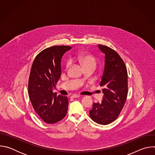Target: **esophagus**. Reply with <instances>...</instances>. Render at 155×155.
<instances>
[{
  "instance_id": "esophagus-1",
  "label": "esophagus",
  "mask_w": 155,
  "mask_h": 155,
  "mask_svg": "<svg viewBox=\"0 0 155 155\" xmlns=\"http://www.w3.org/2000/svg\"><path fill=\"white\" fill-rule=\"evenodd\" d=\"M80 95H78V94H73L72 96H71V98H78L80 97Z\"/></svg>"
}]
</instances>
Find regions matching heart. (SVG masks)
<instances>
[{"label": "heart", "instance_id": "obj_1", "mask_svg": "<svg viewBox=\"0 0 155 155\" xmlns=\"http://www.w3.org/2000/svg\"><path fill=\"white\" fill-rule=\"evenodd\" d=\"M78 61L83 68H93L95 69L96 66V59L91 54H83L78 57ZM71 64V61H68L65 65V69H68Z\"/></svg>", "mask_w": 155, "mask_h": 155}]
</instances>
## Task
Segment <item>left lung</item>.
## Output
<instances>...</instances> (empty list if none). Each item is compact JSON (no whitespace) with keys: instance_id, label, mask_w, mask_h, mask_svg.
Wrapping results in <instances>:
<instances>
[{"instance_id":"8db88e82","label":"left lung","mask_w":155,"mask_h":155,"mask_svg":"<svg viewBox=\"0 0 155 155\" xmlns=\"http://www.w3.org/2000/svg\"><path fill=\"white\" fill-rule=\"evenodd\" d=\"M98 47L105 54V67L100 82L104 96L102 102L93 104L90 116L96 123L106 125L118 117L124 105L128 91L127 72L123 60L115 50L102 45Z\"/></svg>"}]
</instances>
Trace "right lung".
I'll return each instance as SVG.
<instances>
[{
    "label": "right lung",
    "mask_w": 155,
    "mask_h": 155,
    "mask_svg": "<svg viewBox=\"0 0 155 155\" xmlns=\"http://www.w3.org/2000/svg\"><path fill=\"white\" fill-rule=\"evenodd\" d=\"M72 48L58 45L47 48L35 57L29 75L28 94L34 109L47 123L62 120L68 112V98L57 96L53 88L61 75V58Z\"/></svg>",
    "instance_id": "add662e5"
}]
</instances>
